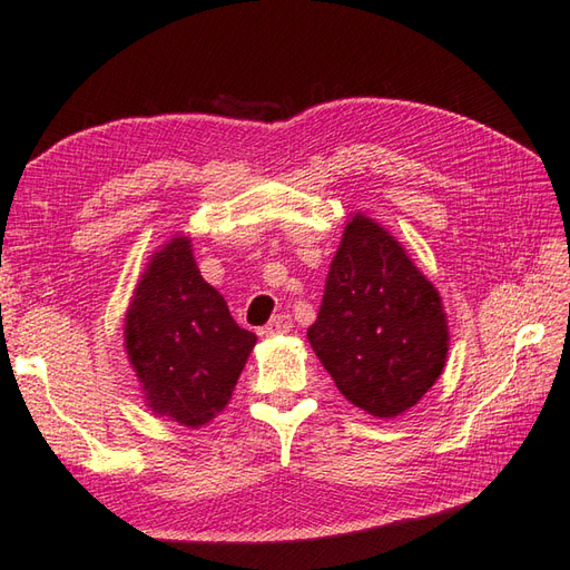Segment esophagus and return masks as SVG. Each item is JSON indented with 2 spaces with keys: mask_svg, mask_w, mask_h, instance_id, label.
Returning a JSON list of instances; mask_svg holds the SVG:
<instances>
[{
  "mask_svg": "<svg viewBox=\"0 0 570 570\" xmlns=\"http://www.w3.org/2000/svg\"><path fill=\"white\" fill-rule=\"evenodd\" d=\"M294 328V321H292V316H288V313H278V316H274L269 323L264 325L262 328V335L264 337H274V335H286L288 331Z\"/></svg>",
  "mask_w": 570,
  "mask_h": 570,
  "instance_id": "obj_1",
  "label": "esophagus"
}]
</instances>
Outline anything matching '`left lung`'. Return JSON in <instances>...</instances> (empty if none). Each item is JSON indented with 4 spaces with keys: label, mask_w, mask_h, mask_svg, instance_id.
I'll list each match as a JSON object with an SVG mask.
<instances>
[{
    "label": "left lung",
    "mask_w": 570,
    "mask_h": 570,
    "mask_svg": "<svg viewBox=\"0 0 570 570\" xmlns=\"http://www.w3.org/2000/svg\"><path fill=\"white\" fill-rule=\"evenodd\" d=\"M448 321L433 284L406 249L357 213L345 225L308 343L341 394L394 419L441 377Z\"/></svg>",
    "instance_id": "8db88e82"
}]
</instances>
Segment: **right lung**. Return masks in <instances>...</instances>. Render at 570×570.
I'll return each instance as SVG.
<instances>
[{
    "label": "right lung",
    "instance_id": "right-lung-1",
    "mask_svg": "<svg viewBox=\"0 0 570 570\" xmlns=\"http://www.w3.org/2000/svg\"><path fill=\"white\" fill-rule=\"evenodd\" d=\"M257 335L200 276L190 237L154 252L125 316V345L154 414L198 429L233 396Z\"/></svg>",
    "mask_w": 570,
    "mask_h": 570
}]
</instances>
